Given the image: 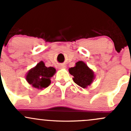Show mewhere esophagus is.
Segmentation results:
<instances>
[{
    "instance_id": "1",
    "label": "esophagus",
    "mask_w": 131,
    "mask_h": 131,
    "mask_svg": "<svg viewBox=\"0 0 131 131\" xmlns=\"http://www.w3.org/2000/svg\"><path fill=\"white\" fill-rule=\"evenodd\" d=\"M59 67H60L61 68H65L66 65H64V64H60V65H59Z\"/></svg>"
}]
</instances>
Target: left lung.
I'll return each instance as SVG.
<instances>
[{"instance_id":"1","label":"left lung","mask_w":131,"mask_h":131,"mask_svg":"<svg viewBox=\"0 0 131 131\" xmlns=\"http://www.w3.org/2000/svg\"><path fill=\"white\" fill-rule=\"evenodd\" d=\"M69 73L73 76L74 82L82 88L90 85L94 79L93 71L82 61L77 62L75 67L69 68Z\"/></svg>"}]
</instances>
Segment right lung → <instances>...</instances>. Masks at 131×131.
Listing matches in <instances>:
<instances>
[{
    "label": "right lung",
    "mask_w": 131,
    "mask_h": 131,
    "mask_svg": "<svg viewBox=\"0 0 131 131\" xmlns=\"http://www.w3.org/2000/svg\"><path fill=\"white\" fill-rule=\"evenodd\" d=\"M56 73L53 67H46L41 61L34 68L28 71L26 80L34 88L42 89L48 87L51 84V78Z\"/></svg>",
    "instance_id": "obj_1"
}]
</instances>
